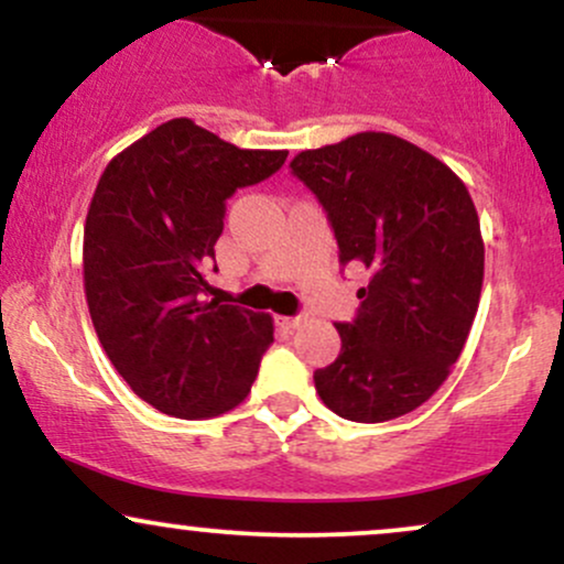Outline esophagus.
<instances>
[{"label":"esophagus","mask_w":564,"mask_h":564,"mask_svg":"<svg viewBox=\"0 0 564 564\" xmlns=\"http://www.w3.org/2000/svg\"><path fill=\"white\" fill-rule=\"evenodd\" d=\"M281 321H283V326H286V328H300L307 318H304V315H294V318H281Z\"/></svg>","instance_id":"34e87169"}]
</instances>
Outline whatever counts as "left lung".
<instances>
[{"label":"left lung","mask_w":564,"mask_h":564,"mask_svg":"<svg viewBox=\"0 0 564 564\" xmlns=\"http://www.w3.org/2000/svg\"><path fill=\"white\" fill-rule=\"evenodd\" d=\"M289 166L326 209L339 262L371 273L315 390L349 422L411 413L448 379L480 304L485 246L467 185L390 132L302 151Z\"/></svg>","instance_id":"obj_1"}]
</instances>
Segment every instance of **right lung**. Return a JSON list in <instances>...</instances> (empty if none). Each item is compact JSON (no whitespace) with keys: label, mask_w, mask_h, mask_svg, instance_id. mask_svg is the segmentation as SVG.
Here are the masks:
<instances>
[{"label":"right lung","mask_w":564,"mask_h":564,"mask_svg":"<svg viewBox=\"0 0 564 564\" xmlns=\"http://www.w3.org/2000/svg\"><path fill=\"white\" fill-rule=\"evenodd\" d=\"M289 151H243L172 119L102 172L84 225V294L121 379L156 411L212 419L249 394L273 318L206 300L225 200ZM217 270V264H215Z\"/></svg>","instance_id":"right-lung-1"}]
</instances>
